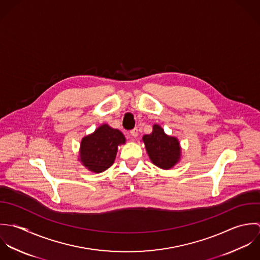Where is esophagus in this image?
I'll list each match as a JSON object with an SVG mask.
<instances>
[{
  "label": "esophagus",
  "instance_id": "obj_1",
  "mask_svg": "<svg viewBox=\"0 0 260 260\" xmlns=\"http://www.w3.org/2000/svg\"><path fill=\"white\" fill-rule=\"evenodd\" d=\"M131 136L133 138H137L138 137V128H134L132 132H131Z\"/></svg>",
  "mask_w": 260,
  "mask_h": 260
}]
</instances>
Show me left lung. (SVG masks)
<instances>
[{
    "label": "left lung",
    "mask_w": 260,
    "mask_h": 260,
    "mask_svg": "<svg viewBox=\"0 0 260 260\" xmlns=\"http://www.w3.org/2000/svg\"><path fill=\"white\" fill-rule=\"evenodd\" d=\"M143 143L152 162L161 170H170L181 160L182 149L179 140L167 135L157 123L153 125L151 135L143 137Z\"/></svg>",
    "instance_id": "left-lung-1"
}]
</instances>
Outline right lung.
I'll use <instances>...</instances> for the list:
<instances>
[{"instance_id":"add662e5","label":"right lung","mask_w":260,"mask_h":260,"mask_svg":"<svg viewBox=\"0 0 260 260\" xmlns=\"http://www.w3.org/2000/svg\"><path fill=\"white\" fill-rule=\"evenodd\" d=\"M124 144L121 132L104 123L81 140L78 160L88 171L103 173L114 162L118 147Z\"/></svg>"}]
</instances>
